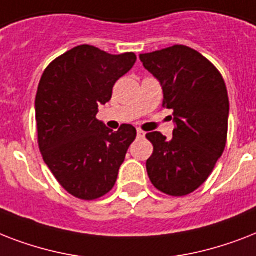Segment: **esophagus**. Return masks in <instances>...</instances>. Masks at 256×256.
I'll use <instances>...</instances> for the list:
<instances>
[{"instance_id": "obj_1", "label": "esophagus", "mask_w": 256, "mask_h": 256, "mask_svg": "<svg viewBox=\"0 0 256 256\" xmlns=\"http://www.w3.org/2000/svg\"><path fill=\"white\" fill-rule=\"evenodd\" d=\"M136 136H140V138H144V136H146V132H142V130H140V128H138V130H136Z\"/></svg>"}]
</instances>
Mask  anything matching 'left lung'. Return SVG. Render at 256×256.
I'll list each match as a JSON object with an SVG mask.
<instances>
[{
	"label": "left lung",
	"instance_id": "1",
	"mask_svg": "<svg viewBox=\"0 0 256 256\" xmlns=\"http://www.w3.org/2000/svg\"><path fill=\"white\" fill-rule=\"evenodd\" d=\"M140 58L160 81L164 106L174 112L175 124L171 140L160 132L146 136L154 146L146 162L148 178L164 194L183 196L206 182L226 148V84L207 58L187 46L174 45Z\"/></svg>",
	"mask_w": 256,
	"mask_h": 256
}]
</instances>
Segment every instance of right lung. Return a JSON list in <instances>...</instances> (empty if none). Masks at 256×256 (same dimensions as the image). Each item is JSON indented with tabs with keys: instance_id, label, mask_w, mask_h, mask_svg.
Wrapping results in <instances>:
<instances>
[{
	"instance_id": "add662e5",
	"label": "right lung",
	"mask_w": 256,
	"mask_h": 256,
	"mask_svg": "<svg viewBox=\"0 0 256 256\" xmlns=\"http://www.w3.org/2000/svg\"><path fill=\"white\" fill-rule=\"evenodd\" d=\"M134 53L114 56L81 45L54 60L36 96L38 144L60 184L76 198L92 200L112 190L136 130L112 132L96 118L112 100V86L130 72Z\"/></svg>"
}]
</instances>
